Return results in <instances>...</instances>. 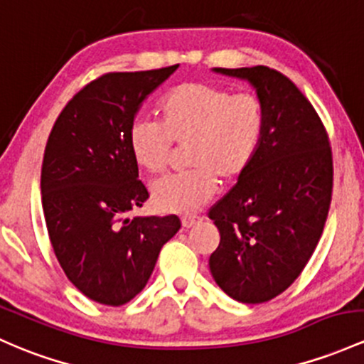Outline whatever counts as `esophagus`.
<instances>
[{
  "label": "esophagus",
  "mask_w": 364,
  "mask_h": 364,
  "mask_svg": "<svg viewBox=\"0 0 364 364\" xmlns=\"http://www.w3.org/2000/svg\"><path fill=\"white\" fill-rule=\"evenodd\" d=\"M200 221H202L200 215H183L181 218V225H183V228H186V230L191 226L198 225Z\"/></svg>",
  "instance_id": "34e87169"
}]
</instances>
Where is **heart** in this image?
Here are the masks:
<instances>
[{
	"instance_id": "heart-1",
	"label": "heart",
	"mask_w": 364,
	"mask_h": 364,
	"mask_svg": "<svg viewBox=\"0 0 364 364\" xmlns=\"http://www.w3.org/2000/svg\"><path fill=\"white\" fill-rule=\"evenodd\" d=\"M161 124L136 121L129 150L139 167L161 174L173 157V141L188 146L186 173L159 179L151 198L166 213L191 214L218 191L219 179L237 181L254 162L264 134V105L254 93L188 81L167 91L159 103Z\"/></svg>"
}]
</instances>
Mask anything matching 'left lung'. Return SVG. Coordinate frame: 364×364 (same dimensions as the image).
<instances>
[{
    "label": "left lung",
    "instance_id": "1",
    "mask_svg": "<svg viewBox=\"0 0 364 364\" xmlns=\"http://www.w3.org/2000/svg\"><path fill=\"white\" fill-rule=\"evenodd\" d=\"M247 81L264 105V134L254 162L209 218L221 242L213 278L245 304L271 301L304 269L325 228L333 186L326 131L299 87L264 65L213 69Z\"/></svg>",
    "mask_w": 364,
    "mask_h": 364
}]
</instances>
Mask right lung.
Returning a JSON list of instances; mask_svg holds the SVG:
<instances>
[{
  "label": "right lung",
  "mask_w": 364,
  "mask_h": 364,
  "mask_svg": "<svg viewBox=\"0 0 364 364\" xmlns=\"http://www.w3.org/2000/svg\"><path fill=\"white\" fill-rule=\"evenodd\" d=\"M178 67L102 75L67 103L48 138L41 202L51 247L75 289L100 304L122 306L141 292L181 228L178 215H127L149 198L129 127Z\"/></svg>",
  "instance_id": "right-lung-1"
}]
</instances>
